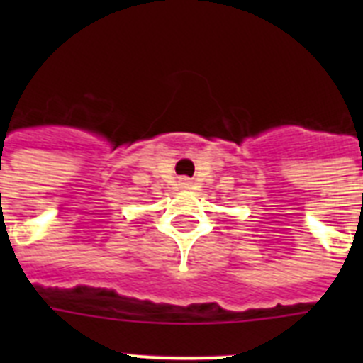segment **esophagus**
<instances>
[{
    "instance_id": "1",
    "label": "esophagus",
    "mask_w": 363,
    "mask_h": 363,
    "mask_svg": "<svg viewBox=\"0 0 363 363\" xmlns=\"http://www.w3.org/2000/svg\"><path fill=\"white\" fill-rule=\"evenodd\" d=\"M184 185H189V184H187V182H185V184H184Z\"/></svg>"
}]
</instances>
